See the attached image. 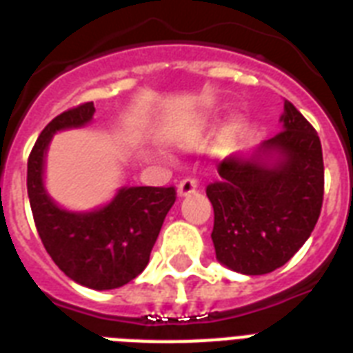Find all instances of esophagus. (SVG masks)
Instances as JSON below:
<instances>
[{
	"label": "esophagus",
	"mask_w": 353,
	"mask_h": 353,
	"mask_svg": "<svg viewBox=\"0 0 353 353\" xmlns=\"http://www.w3.org/2000/svg\"><path fill=\"white\" fill-rule=\"evenodd\" d=\"M198 187L199 181L196 177H185V179H181L179 185H177V194H179V196H188V194L196 192Z\"/></svg>",
	"instance_id": "obj_1"
}]
</instances>
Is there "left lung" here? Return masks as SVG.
Here are the masks:
<instances>
[{
	"label": "left lung",
	"instance_id": "8db88e82",
	"mask_svg": "<svg viewBox=\"0 0 353 353\" xmlns=\"http://www.w3.org/2000/svg\"><path fill=\"white\" fill-rule=\"evenodd\" d=\"M280 121L284 130L263 141L254 157H227L218 165L220 179L207 185L216 258L236 273L282 268L310 238L323 209L321 139L290 101Z\"/></svg>",
	"mask_w": 353,
	"mask_h": 353
}]
</instances>
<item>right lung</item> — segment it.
<instances>
[{"mask_svg":"<svg viewBox=\"0 0 353 353\" xmlns=\"http://www.w3.org/2000/svg\"><path fill=\"white\" fill-rule=\"evenodd\" d=\"M93 113V102H84L43 128L27 163V192L36 231L52 262L74 282L102 291L128 284L148 265L176 188H121L112 203L93 212L60 209L43 188L47 146L52 133L84 126Z\"/></svg>","mask_w":353,"mask_h":353,"instance_id":"add662e5","label":"right lung"}]
</instances>
